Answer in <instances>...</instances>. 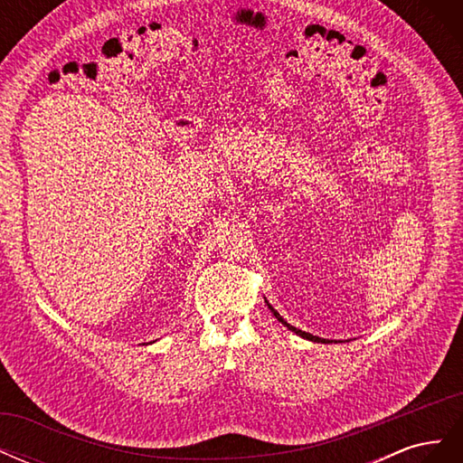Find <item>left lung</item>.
I'll use <instances>...</instances> for the list:
<instances>
[{
    "instance_id": "8db88e82",
    "label": "left lung",
    "mask_w": 463,
    "mask_h": 463,
    "mask_svg": "<svg viewBox=\"0 0 463 463\" xmlns=\"http://www.w3.org/2000/svg\"><path fill=\"white\" fill-rule=\"evenodd\" d=\"M266 303H269V301H266ZM269 309L272 311V315L279 320V322H282V325L284 326H288L291 332H296L298 335H301V338H305V340H311V342H325V340H322V338H318V335H313V334H309V332H303V330H299V328H296V326H291V325H288V322L282 318V317H279V313L278 311H274V307L269 303Z\"/></svg>"
}]
</instances>
